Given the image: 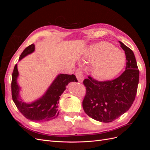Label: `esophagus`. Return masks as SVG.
<instances>
[{"mask_svg":"<svg viewBox=\"0 0 150 150\" xmlns=\"http://www.w3.org/2000/svg\"><path fill=\"white\" fill-rule=\"evenodd\" d=\"M76 78H77V79H78L79 82L82 83L83 79H84V77H83V74L82 71L78 69L76 72Z\"/></svg>","mask_w":150,"mask_h":150,"instance_id":"obj_1","label":"esophagus"}]
</instances>
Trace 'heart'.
Masks as SVG:
<instances>
[{
	"label": "heart",
	"mask_w": 150,
	"mask_h": 150,
	"mask_svg": "<svg viewBox=\"0 0 150 150\" xmlns=\"http://www.w3.org/2000/svg\"><path fill=\"white\" fill-rule=\"evenodd\" d=\"M83 60L93 64V72L96 78L108 80L116 76L125 66V54L111 44L101 42L86 50Z\"/></svg>",
	"instance_id": "heart-1"
}]
</instances>
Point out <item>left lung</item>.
Instances as JSON below:
<instances>
[{
	"instance_id": "left-lung-1",
	"label": "left lung",
	"mask_w": 150,
	"mask_h": 150,
	"mask_svg": "<svg viewBox=\"0 0 150 150\" xmlns=\"http://www.w3.org/2000/svg\"><path fill=\"white\" fill-rule=\"evenodd\" d=\"M126 59V69L117 78L99 81L88 76L83 81L86 91L83 101L86 114L98 121L110 122L132 105L137 93L139 72L132 50L120 41Z\"/></svg>"
}]
</instances>
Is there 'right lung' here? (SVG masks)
<instances>
[{
  "label": "right lung",
  "mask_w": 150,
  "mask_h": 150,
  "mask_svg": "<svg viewBox=\"0 0 150 150\" xmlns=\"http://www.w3.org/2000/svg\"><path fill=\"white\" fill-rule=\"evenodd\" d=\"M34 44L27 47L22 52L19 61L34 51ZM19 75L17 66L16 64L12 75L11 91L13 101L19 111L27 119L33 121H47L58 116V103L60 96L64 91L66 86L70 82H78L75 75L61 74L58 75L42 98L31 104H26L19 101L20 88L17 83Z\"/></svg>",
  "instance_id": "1"
}]
</instances>
